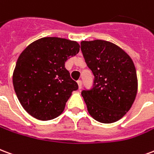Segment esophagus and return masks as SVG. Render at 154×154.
Segmentation results:
<instances>
[{
    "label": "esophagus",
    "instance_id": "obj_1",
    "mask_svg": "<svg viewBox=\"0 0 154 154\" xmlns=\"http://www.w3.org/2000/svg\"><path fill=\"white\" fill-rule=\"evenodd\" d=\"M77 84H78L79 89H81V88H82V81L81 80H78V81H77Z\"/></svg>",
    "mask_w": 154,
    "mask_h": 154
}]
</instances>
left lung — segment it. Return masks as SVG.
<instances>
[{
  "instance_id": "1",
  "label": "left lung",
  "mask_w": 154,
  "mask_h": 154,
  "mask_svg": "<svg viewBox=\"0 0 154 154\" xmlns=\"http://www.w3.org/2000/svg\"><path fill=\"white\" fill-rule=\"evenodd\" d=\"M94 75L93 87L81 92L91 116L101 123L117 122L131 109L138 88L136 69L122 48L103 40L80 43Z\"/></svg>"
}]
</instances>
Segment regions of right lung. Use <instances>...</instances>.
I'll return each instance as SVG.
<instances>
[{
	"mask_svg": "<svg viewBox=\"0 0 154 154\" xmlns=\"http://www.w3.org/2000/svg\"><path fill=\"white\" fill-rule=\"evenodd\" d=\"M79 51L76 42L42 38L20 54L13 85L20 103L29 115L48 121L62 113L71 93L79 88L65 68V62Z\"/></svg>",
	"mask_w": 154,
	"mask_h": 154,
	"instance_id": "1",
	"label": "right lung"
}]
</instances>
